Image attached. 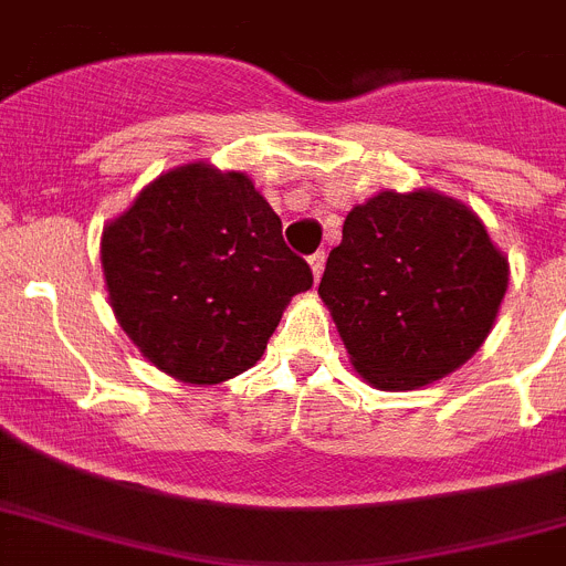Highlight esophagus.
I'll return each mask as SVG.
<instances>
[{
  "label": "esophagus",
  "mask_w": 566,
  "mask_h": 566,
  "mask_svg": "<svg viewBox=\"0 0 566 566\" xmlns=\"http://www.w3.org/2000/svg\"><path fill=\"white\" fill-rule=\"evenodd\" d=\"M324 262H327V256H324V253H313V256H310V271H313L315 282H318L321 273H324Z\"/></svg>",
  "instance_id": "esophagus-1"
}]
</instances>
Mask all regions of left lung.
Instances as JSON below:
<instances>
[{
	"mask_svg": "<svg viewBox=\"0 0 566 566\" xmlns=\"http://www.w3.org/2000/svg\"><path fill=\"white\" fill-rule=\"evenodd\" d=\"M507 290V259L476 213L429 188L380 191L346 213L318 295L360 378L409 391L460 369Z\"/></svg>",
	"mask_w": 566,
	"mask_h": 566,
	"instance_id": "8db88e82",
	"label": "left lung"
}]
</instances>
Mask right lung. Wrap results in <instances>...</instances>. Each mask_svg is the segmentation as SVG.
<instances>
[{"instance_id":"right-lung-1","label":"right lung","mask_w":566,"mask_h":566,"mask_svg":"<svg viewBox=\"0 0 566 566\" xmlns=\"http://www.w3.org/2000/svg\"><path fill=\"white\" fill-rule=\"evenodd\" d=\"M112 313L146 360L186 384L251 369L313 271L242 171L188 163L157 177L101 239Z\"/></svg>"}]
</instances>
